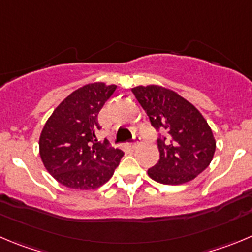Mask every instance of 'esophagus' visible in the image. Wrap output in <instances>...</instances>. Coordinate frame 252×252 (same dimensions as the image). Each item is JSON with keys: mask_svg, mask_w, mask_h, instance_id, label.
Here are the masks:
<instances>
[{"mask_svg": "<svg viewBox=\"0 0 252 252\" xmlns=\"http://www.w3.org/2000/svg\"><path fill=\"white\" fill-rule=\"evenodd\" d=\"M137 144H138V137H137V135H135V142H134L133 144L129 145V148H130L131 150H134V149H135V148H137Z\"/></svg>", "mask_w": 252, "mask_h": 252, "instance_id": "1", "label": "esophagus"}]
</instances>
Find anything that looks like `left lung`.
<instances>
[{
	"instance_id": "1",
	"label": "left lung",
	"mask_w": 252,
	"mask_h": 252,
	"mask_svg": "<svg viewBox=\"0 0 252 252\" xmlns=\"http://www.w3.org/2000/svg\"><path fill=\"white\" fill-rule=\"evenodd\" d=\"M157 130L160 159L148 170L155 182L180 185L191 182L211 163L216 142L206 119L189 100L158 84L131 88Z\"/></svg>"
}]
</instances>
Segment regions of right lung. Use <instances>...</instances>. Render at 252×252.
<instances>
[{
	"label": "right lung",
	"mask_w": 252,
	"mask_h": 252,
	"mask_svg": "<svg viewBox=\"0 0 252 252\" xmlns=\"http://www.w3.org/2000/svg\"><path fill=\"white\" fill-rule=\"evenodd\" d=\"M117 86L103 82L76 89L53 110L39 137L42 163L60 184L97 189L114 174L124 153L98 143V114Z\"/></svg>",
	"instance_id": "add662e5"
}]
</instances>
